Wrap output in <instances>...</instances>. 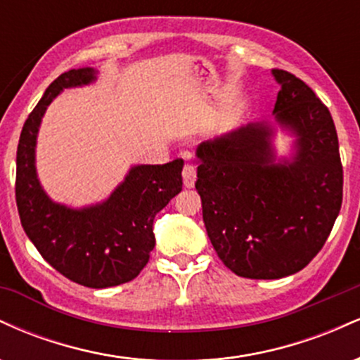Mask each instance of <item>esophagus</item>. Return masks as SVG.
Listing matches in <instances>:
<instances>
[{
	"instance_id": "obj_1",
	"label": "esophagus",
	"mask_w": 360,
	"mask_h": 360,
	"mask_svg": "<svg viewBox=\"0 0 360 360\" xmlns=\"http://www.w3.org/2000/svg\"><path fill=\"white\" fill-rule=\"evenodd\" d=\"M194 181H196V169L193 164H186L183 167V183L186 188H193Z\"/></svg>"
}]
</instances>
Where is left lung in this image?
I'll return each mask as SVG.
<instances>
[{
    "label": "left lung",
    "instance_id": "1",
    "mask_svg": "<svg viewBox=\"0 0 360 360\" xmlns=\"http://www.w3.org/2000/svg\"><path fill=\"white\" fill-rule=\"evenodd\" d=\"M274 120L295 134L296 154L274 162L267 122L200 143L196 189L218 257L237 276L279 279L307 267L333 229L344 171L332 115L307 82L272 69Z\"/></svg>",
    "mask_w": 360,
    "mask_h": 360
}]
</instances>
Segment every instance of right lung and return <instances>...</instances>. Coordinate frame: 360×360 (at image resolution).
<instances>
[{
  "instance_id": "1",
  "label": "right lung",
  "mask_w": 360,
  "mask_h": 360,
  "mask_svg": "<svg viewBox=\"0 0 360 360\" xmlns=\"http://www.w3.org/2000/svg\"><path fill=\"white\" fill-rule=\"evenodd\" d=\"M94 79V69H71L45 89L20 135L15 194L25 233L40 255L74 283L101 289L135 279L147 266L155 245L154 218L183 189L184 160L131 167L108 200L88 208L53 203L35 169L40 122L62 89Z\"/></svg>"
}]
</instances>
